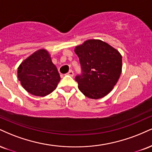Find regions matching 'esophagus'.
Instances as JSON below:
<instances>
[{"mask_svg":"<svg viewBox=\"0 0 152 152\" xmlns=\"http://www.w3.org/2000/svg\"><path fill=\"white\" fill-rule=\"evenodd\" d=\"M66 74L69 75V76H74V71H73L72 70H69V71Z\"/></svg>","mask_w":152,"mask_h":152,"instance_id":"34e87169","label":"esophagus"}]
</instances>
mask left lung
Here are the masks:
<instances>
[{
	"instance_id": "obj_1",
	"label": "left lung",
	"mask_w": 152,
	"mask_h": 152,
	"mask_svg": "<svg viewBox=\"0 0 152 152\" xmlns=\"http://www.w3.org/2000/svg\"><path fill=\"white\" fill-rule=\"evenodd\" d=\"M82 73L75 78L84 96L99 99L113 90L122 72V56L99 39H88L76 46Z\"/></svg>"
}]
</instances>
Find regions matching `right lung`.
Here are the masks:
<instances>
[{
  "label": "right lung",
  "instance_id": "right-lung-1",
  "mask_svg": "<svg viewBox=\"0 0 152 152\" xmlns=\"http://www.w3.org/2000/svg\"><path fill=\"white\" fill-rule=\"evenodd\" d=\"M18 77L24 88L36 96H46L54 91L61 80L49 52L39 49L22 62Z\"/></svg>",
  "mask_w": 152,
  "mask_h": 152
}]
</instances>
